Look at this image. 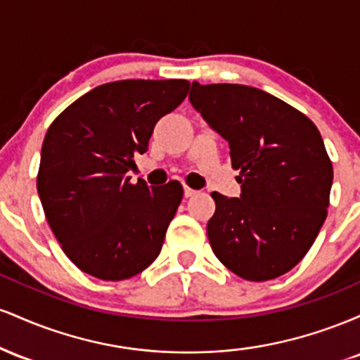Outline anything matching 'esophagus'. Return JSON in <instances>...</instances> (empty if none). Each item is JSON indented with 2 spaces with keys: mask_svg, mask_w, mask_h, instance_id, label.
<instances>
[{
  "mask_svg": "<svg viewBox=\"0 0 360 360\" xmlns=\"http://www.w3.org/2000/svg\"><path fill=\"white\" fill-rule=\"evenodd\" d=\"M196 193H198L196 189L189 188V186H184V196H186V198H191V196H194V194H196Z\"/></svg>",
  "mask_w": 360,
  "mask_h": 360,
  "instance_id": "esophagus-1",
  "label": "esophagus"
}]
</instances>
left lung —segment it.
<instances>
[{
  "mask_svg": "<svg viewBox=\"0 0 360 360\" xmlns=\"http://www.w3.org/2000/svg\"><path fill=\"white\" fill-rule=\"evenodd\" d=\"M193 108L229 142L240 196L212 193L206 232L218 260L247 281H269L307 255L326 218L333 167L308 117L266 91L200 84Z\"/></svg>",
  "mask_w": 360,
  "mask_h": 360,
  "instance_id": "obj_1",
  "label": "left lung"
}]
</instances>
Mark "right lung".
<instances>
[{"mask_svg": "<svg viewBox=\"0 0 360 360\" xmlns=\"http://www.w3.org/2000/svg\"><path fill=\"white\" fill-rule=\"evenodd\" d=\"M184 79H125L91 89L45 134L37 191L69 259L86 274L122 281L150 266L183 200L177 181L130 183L155 123L183 103Z\"/></svg>", "mask_w": 360, "mask_h": 360, "instance_id": "obj_1", "label": "right lung"}]
</instances>
